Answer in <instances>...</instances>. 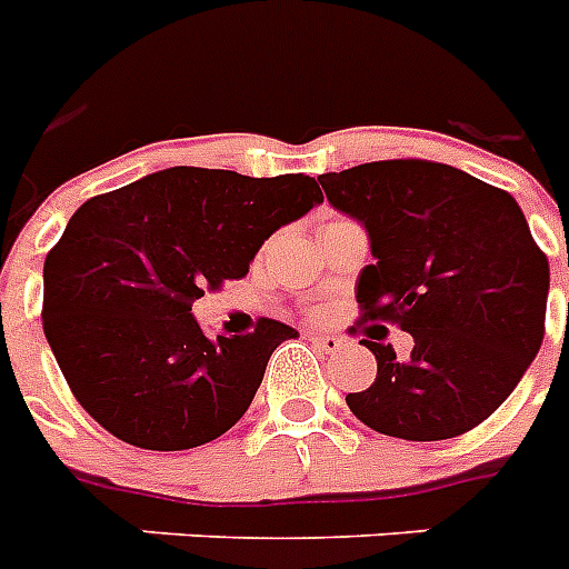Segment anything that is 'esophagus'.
Returning a JSON list of instances; mask_svg holds the SVG:
<instances>
[{
	"label": "esophagus",
	"mask_w": 569,
	"mask_h": 569,
	"mask_svg": "<svg viewBox=\"0 0 569 569\" xmlns=\"http://www.w3.org/2000/svg\"><path fill=\"white\" fill-rule=\"evenodd\" d=\"M309 341H312L318 350H325V353H336V350H341V345H345V339H341V336H332V332H309Z\"/></svg>",
	"instance_id": "obj_1"
}]
</instances>
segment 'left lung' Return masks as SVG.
I'll return each mask as SVG.
<instances>
[{
  "mask_svg": "<svg viewBox=\"0 0 569 569\" xmlns=\"http://www.w3.org/2000/svg\"><path fill=\"white\" fill-rule=\"evenodd\" d=\"M327 201L368 230L357 280L362 321L415 339L397 359L382 336L371 389L348 395L365 427L445 441L479 427L538 357L549 262L506 189L432 160H380L321 174Z\"/></svg>",
  "mask_w": 569,
  "mask_h": 569,
  "instance_id": "1",
  "label": "left lung"
}]
</instances>
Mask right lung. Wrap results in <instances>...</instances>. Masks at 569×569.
I'll list each match as a JSON object with an SVG mask.
<instances>
[{
	"label": "right lung",
	"mask_w": 569,
	"mask_h": 569,
	"mask_svg": "<svg viewBox=\"0 0 569 569\" xmlns=\"http://www.w3.org/2000/svg\"><path fill=\"white\" fill-rule=\"evenodd\" d=\"M321 201L309 174L172 166L78 207L46 257L43 332L87 415L142 450L224 436L298 330L260 318L210 339L192 303L248 274L262 242Z\"/></svg>",
	"instance_id": "add662e5"
}]
</instances>
